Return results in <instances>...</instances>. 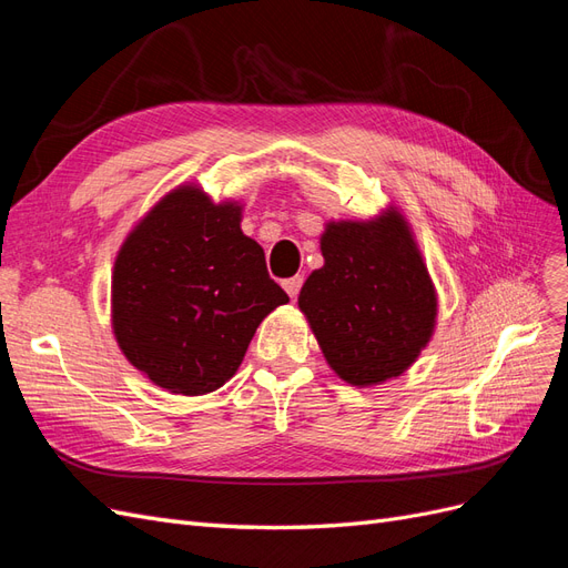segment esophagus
<instances>
[{
	"mask_svg": "<svg viewBox=\"0 0 568 568\" xmlns=\"http://www.w3.org/2000/svg\"><path fill=\"white\" fill-rule=\"evenodd\" d=\"M301 286H303V277H301V274H296V277H291V280H284V291H286V294H288L291 298L298 296Z\"/></svg>",
	"mask_w": 568,
	"mask_h": 568,
	"instance_id": "1",
	"label": "esophagus"
}]
</instances>
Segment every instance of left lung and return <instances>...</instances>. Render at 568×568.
Wrapping results in <instances>:
<instances>
[{
  "label": "left lung",
  "mask_w": 568,
  "mask_h": 568,
  "mask_svg": "<svg viewBox=\"0 0 568 568\" xmlns=\"http://www.w3.org/2000/svg\"><path fill=\"white\" fill-rule=\"evenodd\" d=\"M324 265L305 280L298 307L324 359L365 388L400 376L432 341L438 296L409 222L398 209L372 220L326 222Z\"/></svg>",
  "instance_id": "obj_1"
}]
</instances>
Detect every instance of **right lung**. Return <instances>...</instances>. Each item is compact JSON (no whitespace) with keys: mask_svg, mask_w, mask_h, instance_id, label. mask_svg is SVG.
<instances>
[{"mask_svg":"<svg viewBox=\"0 0 568 568\" xmlns=\"http://www.w3.org/2000/svg\"><path fill=\"white\" fill-rule=\"evenodd\" d=\"M239 201L194 182L168 192L125 236L111 277V326L130 365L178 395H203L236 374L274 307L261 244L242 232Z\"/></svg>","mask_w":568,"mask_h":568,"instance_id":"right-lung-1","label":"right lung"}]
</instances>
